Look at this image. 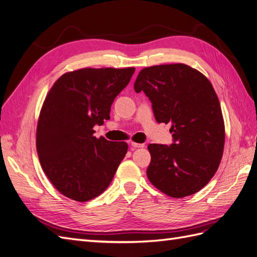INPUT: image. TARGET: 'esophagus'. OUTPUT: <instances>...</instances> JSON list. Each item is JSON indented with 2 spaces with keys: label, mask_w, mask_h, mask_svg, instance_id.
<instances>
[{
  "label": "esophagus",
  "mask_w": 257,
  "mask_h": 257,
  "mask_svg": "<svg viewBox=\"0 0 257 257\" xmlns=\"http://www.w3.org/2000/svg\"><path fill=\"white\" fill-rule=\"evenodd\" d=\"M131 146L133 147V148H144V147H145V144H138V143L132 142V143H131Z\"/></svg>",
  "instance_id": "obj_1"
}]
</instances>
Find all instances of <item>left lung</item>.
<instances>
[{
  "instance_id": "8db88e82",
  "label": "left lung",
  "mask_w": 257,
  "mask_h": 257,
  "mask_svg": "<svg viewBox=\"0 0 257 257\" xmlns=\"http://www.w3.org/2000/svg\"><path fill=\"white\" fill-rule=\"evenodd\" d=\"M134 89L144 91L159 123H172L174 144H150V182L166 195L182 198L211 180L221 163L225 126L211 82L182 63L154 65L139 72Z\"/></svg>"
}]
</instances>
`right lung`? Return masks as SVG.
I'll list each match as a JSON object with an SVG mask.
<instances>
[{
  "label": "right lung",
  "instance_id": "add662e5",
  "mask_svg": "<svg viewBox=\"0 0 257 257\" xmlns=\"http://www.w3.org/2000/svg\"><path fill=\"white\" fill-rule=\"evenodd\" d=\"M135 72L81 68L62 75L38 118L36 150L45 175L62 195L88 201L100 195L127 152V144L96 138L93 126L109 120L115 96Z\"/></svg>",
  "mask_w": 257,
  "mask_h": 257
}]
</instances>
